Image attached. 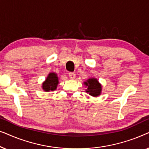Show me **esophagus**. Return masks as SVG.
<instances>
[{
  "label": "esophagus",
  "mask_w": 149,
  "mask_h": 149,
  "mask_svg": "<svg viewBox=\"0 0 149 149\" xmlns=\"http://www.w3.org/2000/svg\"><path fill=\"white\" fill-rule=\"evenodd\" d=\"M69 77L71 79H75V74L73 72H70L69 73Z\"/></svg>",
  "instance_id": "1"
}]
</instances>
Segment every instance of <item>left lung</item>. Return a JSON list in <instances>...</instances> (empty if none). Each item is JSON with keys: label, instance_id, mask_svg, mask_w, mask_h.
<instances>
[{"label": "left lung", "instance_id": "obj_1", "mask_svg": "<svg viewBox=\"0 0 149 149\" xmlns=\"http://www.w3.org/2000/svg\"><path fill=\"white\" fill-rule=\"evenodd\" d=\"M84 85L87 87L86 92L93 97H97L101 94L102 85L97 79L90 78L84 82Z\"/></svg>", "mask_w": 149, "mask_h": 149}]
</instances>
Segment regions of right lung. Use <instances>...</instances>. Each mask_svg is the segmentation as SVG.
<instances>
[{
  "mask_svg": "<svg viewBox=\"0 0 149 149\" xmlns=\"http://www.w3.org/2000/svg\"><path fill=\"white\" fill-rule=\"evenodd\" d=\"M59 83L58 74L55 72H50L46 80L42 83V88L45 91L56 90Z\"/></svg>",
  "mask_w": 149,
  "mask_h": 149,
  "instance_id": "obj_1",
  "label": "right lung"
}]
</instances>
